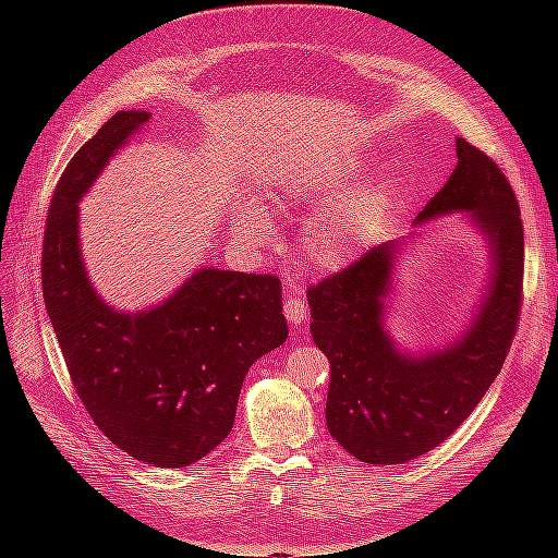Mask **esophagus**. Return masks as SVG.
I'll list each match as a JSON object with an SVG mask.
<instances>
[{
  "label": "esophagus",
  "instance_id": "obj_1",
  "mask_svg": "<svg viewBox=\"0 0 558 558\" xmlns=\"http://www.w3.org/2000/svg\"><path fill=\"white\" fill-rule=\"evenodd\" d=\"M283 314L291 320L293 326L305 324L307 318V300L300 293H286L283 295Z\"/></svg>",
  "mask_w": 558,
  "mask_h": 558
}]
</instances>
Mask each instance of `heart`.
Instances as JSON below:
<instances>
[{"instance_id":"heart-1","label":"heart","mask_w":558,"mask_h":558,"mask_svg":"<svg viewBox=\"0 0 558 558\" xmlns=\"http://www.w3.org/2000/svg\"><path fill=\"white\" fill-rule=\"evenodd\" d=\"M342 191V179L326 177L291 185L277 205L286 207L293 202H318ZM384 209V191L379 185L353 191L344 199L314 216L302 234L305 258L318 269H342L363 256V251L373 238L377 218ZM234 230L248 244H263L272 238V218L256 205L246 202L234 216Z\"/></svg>"}]
</instances>
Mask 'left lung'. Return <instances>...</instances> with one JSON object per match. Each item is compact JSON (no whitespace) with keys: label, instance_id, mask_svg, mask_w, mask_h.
<instances>
[{"label":"left lung","instance_id":"8db88e82","mask_svg":"<svg viewBox=\"0 0 558 558\" xmlns=\"http://www.w3.org/2000/svg\"><path fill=\"white\" fill-rule=\"evenodd\" d=\"M456 156L459 165L414 228L465 214L486 242L484 295L459 337L412 353L386 332L398 260L418 234L369 248L307 293L314 344L330 361L326 424L363 463H408L445 442L498 377L517 330L523 228L514 191L500 167L461 137Z\"/></svg>","mask_w":558,"mask_h":558}]
</instances>
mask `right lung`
Listing matches in <instances>:
<instances>
[{"label": "right lung", "mask_w": 558, "mask_h": 558, "mask_svg": "<svg viewBox=\"0 0 558 558\" xmlns=\"http://www.w3.org/2000/svg\"><path fill=\"white\" fill-rule=\"evenodd\" d=\"M148 111H118L66 165L50 199L41 286L50 324L95 426L132 459L185 468L234 424L248 367L289 326L269 275L199 267L160 305L113 310L97 293L78 242V202Z\"/></svg>", "instance_id": "obj_1"}]
</instances>
